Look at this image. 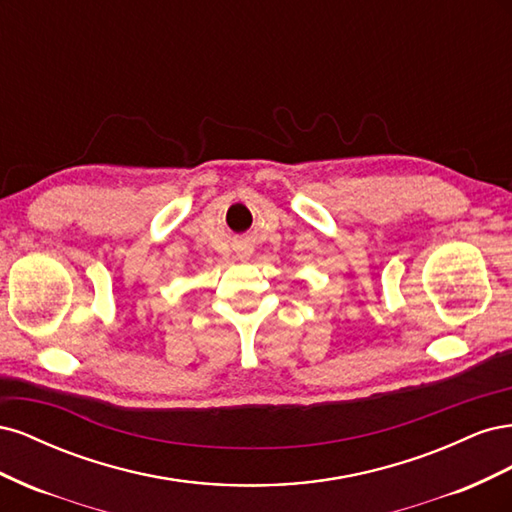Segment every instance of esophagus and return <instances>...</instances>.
I'll use <instances>...</instances> for the list:
<instances>
[{"instance_id":"obj_1","label":"esophagus","mask_w":512,"mask_h":512,"mask_svg":"<svg viewBox=\"0 0 512 512\" xmlns=\"http://www.w3.org/2000/svg\"><path fill=\"white\" fill-rule=\"evenodd\" d=\"M247 256H250V252H243V254H241V258H247Z\"/></svg>"}]
</instances>
